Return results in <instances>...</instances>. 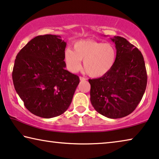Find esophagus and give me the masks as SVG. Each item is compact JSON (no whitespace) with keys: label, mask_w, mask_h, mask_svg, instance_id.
Returning <instances> with one entry per match:
<instances>
[{"label":"esophagus","mask_w":159,"mask_h":159,"mask_svg":"<svg viewBox=\"0 0 159 159\" xmlns=\"http://www.w3.org/2000/svg\"><path fill=\"white\" fill-rule=\"evenodd\" d=\"M79 79H80V80H81V81H85V80H87V79H86V78L82 77V76H80Z\"/></svg>","instance_id":"34e87169"}]
</instances>
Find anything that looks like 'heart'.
I'll use <instances>...</instances> for the list:
<instances>
[{
    "label": "heart",
    "mask_w": 159,
    "mask_h": 159,
    "mask_svg": "<svg viewBox=\"0 0 159 159\" xmlns=\"http://www.w3.org/2000/svg\"><path fill=\"white\" fill-rule=\"evenodd\" d=\"M116 50L112 44L103 43L94 40H82L75 42L73 51L66 49L64 53L68 69L72 73L84 68L91 77H101L111 70L116 60Z\"/></svg>",
    "instance_id": "1"
}]
</instances>
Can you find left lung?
<instances>
[{"label":"left lung","instance_id":"1","mask_svg":"<svg viewBox=\"0 0 159 159\" xmlns=\"http://www.w3.org/2000/svg\"><path fill=\"white\" fill-rule=\"evenodd\" d=\"M116 60L111 70L98 79H89L91 102L97 112L109 118L131 113L145 92L147 74L141 51L123 37L111 38Z\"/></svg>","mask_w":159,"mask_h":159}]
</instances>
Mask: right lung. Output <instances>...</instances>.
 <instances>
[{
    "label": "right lung",
    "instance_id": "obj_1",
    "mask_svg": "<svg viewBox=\"0 0 159 159\" xmlns=\"http://www.w3.org/2000/svg\"><path fill=\"white\" fill-rule=\"evenodd\" d=\"M60 35H39L19 51L13 82L25 108L37 116L63 114L71 103L80 80L68 71L64 61L66 42Z\"/></svg>",
    "mask_w": 159,
    "mask_h": 159
}]
</instances>
